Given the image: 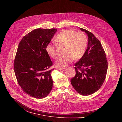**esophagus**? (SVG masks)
<instances>
[{
    "label": "esophagus",
    "mask_w": 122,
    "mask_h": 122,
    "mask_svg": "<svg viewBox=\"0 0 122 122\" xmlns=\"http://www.w3.org/2000/svg\"><path fill=\"white\" fill-rule=\"evenodd\" d=\"M57 69L59 70H64L65 69L64 68H57Z\"/></svg>",
    "instance_id": "obj_1"
}]
</instances>
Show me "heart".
Returning a JSON list of instances; mask_svg holds the SVG:
<instances>
[{
  "label": "heart",
  "instance_id": "b5f03b06",
  "mask_svg": "<svg viewBox=\"0 0 122 122\" xmlns=\"http://www.w3.org/2000/svg\"><path fill=\"white\" fill-rule=\"evenodd\" d=\"M55 41L57 45L66 46L64 52L65 55L58 57L55 62L56 67L63 68L71 63L73 59L79 60L83 56L87 46V37L83 32L66 30L57 36ZM46 51L52 58L56 57L55 45L47 44Z\"/></svg>",
  "mask_w": 122,
  "mask_h": 122
}]
</instances>
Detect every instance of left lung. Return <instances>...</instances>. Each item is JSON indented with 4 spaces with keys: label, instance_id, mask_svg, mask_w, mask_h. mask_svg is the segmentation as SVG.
<instances>
[{
    "label": "left lung",
    "instance_id": "8db88e82",
    "mask_svg": "<svg viewBox=\"0 0 122 122\" xmlns=\"http://www.w3.org/2000/svg\"><path fill=\"white\" fill-rule=\"evenodd\" d=\"M87 35V48L83 56L75 64L76 75L71 79L75 90L84 96L97 92L104 82L107 70V61L104 49L95 36L80 28Z\"/></svg>",
    "mask_w": 122,
    "mask_h": 122
}]
</instances>
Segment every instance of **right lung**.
Instances as JSON below:
<instances>
[{
  "label": "right lung",
  "instance_id": "right-lung-1",
  "mask_svg": "<svg viewBox=\"0 0 122 122\" xmlns=\"http://www.w3.org/2000/svg\"><path fill=\"white\" fill-rule=\"evenodd\" d=\"M57 29H37L20 41L14 61L18 83L27 94L37 99L46 97L52 88V61L46 47Z\"/></svg>",
  "mask_w": 122,
  "mask_h": 122
}]
</instances>
